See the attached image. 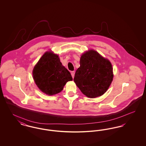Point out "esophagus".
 <instances>
[{
  "label": "esophagus",
  "mask_w": 146,
  "mask_h": 146,
  "mask_svg": "<svg viewBox=\"0 0 146 146\" xmlns=\"http://www.w3.org/2000/svg\"><path fill=\"white\" fill-rule=\"evenodd\" d=\"M74 74H75V72H74V71H72V72H71V75H72L73 78L74 76Z\"/></svg>",
  "instance_id": "34e87169"
}]
</instances>
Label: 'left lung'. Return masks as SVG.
Segmentation results:
<instances>
[{
	"label": "left lung",
	"instance_id": "8db88e82",
	"mask_svg": "<svg viewBox=\"0 0 146 146\" xmlns=\"http://www.w3.org/2000/svg\"><path fill=\"white\" fill-rule=\"evenodd\" d=\"M113 78L111 63L97 51L90 50L81 56L74 81L84 95L92 98L104 95Z\"/></svg>",
	"mask_w": 146,
	"mask_h": 146
}]
</instances>
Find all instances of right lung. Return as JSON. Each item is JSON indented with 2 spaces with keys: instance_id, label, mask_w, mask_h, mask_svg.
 I'll return each mask as SVG.
<instances>
[{
  "instance_id": "obj_1",
  "label": "right lung",
  "mask_w": 146,
  "mask_h": 146,
  "mask_svg": "<svg viewBox=\"0 0 146 146\" xmlns=\"http://www.w3.org/2000/svg\"><path fill=\"white\" fill-rule=\"evenodd\" d=\"M35 83L42 92L53 95L60 92L67 82L73 80L70 72L63 66L58 56L46 52L33 70Z\"/></svg>"
}]
</instances>
